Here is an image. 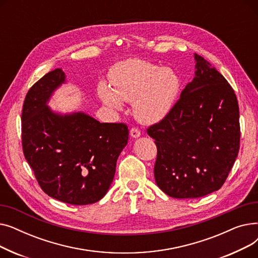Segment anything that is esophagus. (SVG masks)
Instances as JSON below:
<instances>
[{
    "label": "esophagus",
    "mask_w": 258,
    "mask_h": 258,
    "mask_svg": "<svg viewBox=\"0 0 258 258\" xmlns=\"http://www.w3.org/2000/svg\"><path fill=\"white\" fill-rule=\"evenodd\" d=\"M130 135L133 138H138V137H140L141 132L137 127H132L130 131Z\"/></svg>",
    "instance_id": "34e87169"
}]
</instances>
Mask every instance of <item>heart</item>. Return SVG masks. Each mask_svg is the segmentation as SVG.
I'll return each mask as SVG.
<instances>
[{
  "instance_id": "1",
  "label": "heart",
  "mask_w": 258,
  "mask_h": 258,
  "mask_svg": "<svg viewBox=\"0 0 258 258\" xmlns=\"http://www.w3.org/2000/svg\"><path fill=\"white\" fill-rule=\"evenodd\" d=\"M110 80L113 88L105 83L98 85L102 102L116 110L122 108V100L133 102L135 118L145 124L165 118L181 89L180 76L171 68L137 58L116 63Z\"/></svg>"
}]
</instances>
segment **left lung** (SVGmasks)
<instances>
[{
  "mask_svg": "<svg viewBox=\"0 0 258 258\" xmlns=\"http://www.w3.org/2000/svg\"><path fill=\"white\" fill-rule=\"evenodd\" d=\"M194 79L165 118L147 128L155 139L159 188L175 199L219 190L239 151V108L226 78L195 54Z\"/></svg>",
  "mask_w": 258,
  "mask_h": 258,
  "instance_id": "1",
  "label": "left lung"
}]
</instances>
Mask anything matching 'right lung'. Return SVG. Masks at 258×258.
Returning a JSON list of instances; mask_svg holds the SVG:
<instances>
[{"label":"right lung","instance_id":"right-lung-1","mask_svg":"<svg viewBox=\"0 0 258 258\" xmlns=\"http://www.w3.org/2000/svg\"><path fill=\"white\" fill-rule=\"evenodd\" d=\"M64 83L63 71L55 69L27 93L22 111L23 152L49 197L71 205L93 204L113 182L128 127L100 123L83 112H53L47 102Z\"/></svg>","mask_w":258,"mask_h":258}]
</instances>
